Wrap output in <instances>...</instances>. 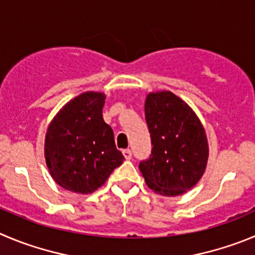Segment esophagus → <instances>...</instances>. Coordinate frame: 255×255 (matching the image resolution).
<instances>
[{
	"mask_svg": "<svg viewBox=\"0 0 255 255\" xmlns=\"http://www.w3.org/2000/svg\"><path fill=\"white\" fill-rule=\"evenodd\" d=\"M123 156L126 160H130L132 158V151L130 149H123Z\"/></svg>",
	"mask_w": 255,
	"mask_h": 255,
	"instance_id": "esophagus-1",
	"label": "esophagus"
}]
</instances>
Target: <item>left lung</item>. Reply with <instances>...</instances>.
<instances>
[{"instance_id":"left-lung-1","label":"left lung","mask_w":255,"mask_h":255,"mask_svg":"<svg viewBox=\"0 0 255 255\" xmlns=\"http://www.w3.org/2000/svg\"><path fill=\"white\" fill-rule=\"evenodd\" d=\"M152 142L139 163L147 186L162 196H178L203 177L209 158L204 126L191 107L168 90L152 92L144 102Z\"/></svg>"}]
</instances>
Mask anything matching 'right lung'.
Listing matches in <instances>:
<instances>
[{
  "mask_svg": "<svg viewBox=\"0 0 255 255\" xmlns=\"http://www.w3.org/2000/svg\"><path fill=\"white\" fill-rule=\"evenodd\" d=\"M106 94L85 92L52 118L45 135V161L54 181L77 194H92L123 163L112 128L104 122Z\"/></svg>",
  "mask_w": 255,
  "mask_h": 255,
  "instance_id": "obj_1",
  "label": "right lung"
}]
</instances>
